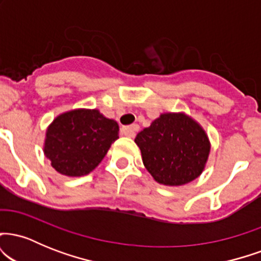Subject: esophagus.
Listing matches in <instances>:
<instances>
[{"label": "esophagus", "instance_id": "1", "mask_svg": "<svg viewBox=\"0 0 261 261\" xmlns=\"http://www.w3.org/2000/svg\"><path fill=\"white\" fill-rule=\"evenodd\" d=\"M121 134L125 135V136H134L135 130H134L133 126H130V127L122 126V127H121Z\"/></svg>", "mask_w": 261, "mask_h": 261}]
</instances>
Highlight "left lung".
<instances>
[{"mask_svg":"<svg viewBox=\"0 0 261 261\" xmlns=\"http://www.w3.org/2000/svg\"><path fill=\"white\" fill-rule=\"evenodd\" d=\"M119 139V125L98 109L79 108L54 119L45 133L44 154L56 172L67 176L89 174Z\"/></svg>","mask_w":261,"mask_h":261,"instance_id":"8db88e82","label":"left lung"}]
</instances>
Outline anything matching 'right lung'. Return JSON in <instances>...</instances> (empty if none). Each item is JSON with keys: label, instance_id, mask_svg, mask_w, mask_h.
I'll use <instances>...</instances> for the list:
<instances>
[{"label": "right lung", "instance_id": "right-lung-1", "mask_svg": "<svg viewBox=\"0 0 261 261\" xmlns=\"http://www.w3.org/2000/svg\"><path fill=\"white\" fill-rule=\"evenodd\" d=\"M135 142L149 174L168 187L188 184L201 175L211 149L201 125L182 112L162 113L137 134Z\"/></svg>", "mask_w": 261, "mask_h": 261}]
</instances>
